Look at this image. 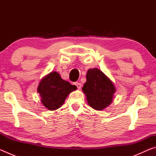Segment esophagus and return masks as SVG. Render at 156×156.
Instances as JSON below:
<instances>
[{
	"instance_id": "1",
	"label": "esophagus",
	"mask_w": 156,
	"mask_h": 156,
	"mask_svg": "<svg viewBox=\"0 0 156 156\" xmlns=\"http://www.w3.org/2000/svg\"><path fill=\"white\" fill-rule=\"evenodd\" d=\"M75 85L77 87L78 89H80L81 87H82V84L80 83H78V82H76L75 83Z\"/></svg>"
}]
</instances>
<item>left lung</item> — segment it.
<instances>
[{"mask_svg": "<svg viewBox=\"0 0 156 156\" xmlns=\"http://www.w3.org/2000/svg\"><path fill=\"white\" fill-rule=\"evenodd\" d=\"M86 78L83 91L89 106L96 110L105 109L112 102L115 91L112 82L97 68L89 69Z\"/></svg>", "mask_w": 156, "mask_h": 156, "instance_id": "1", "label": "left lung"}]
</instances>
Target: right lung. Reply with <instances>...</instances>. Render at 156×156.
<instances>
[{"label": "right lung", "mask_w": 156, "mask_h": 156, "mask_svg": "<svg viewBox=\"0 0 156 156\" xmlns=\"http://www.w3.org/2000/svg\"><path fill=\"white\" fill-rule=\"evenodd\" d=\"M76 89V86L62 80L58 73L54 72L42 79L38 92L44 106L49 110H55L61 107L69 94Z\"/></svg>", "instance_id": "1"}]
</instances>
